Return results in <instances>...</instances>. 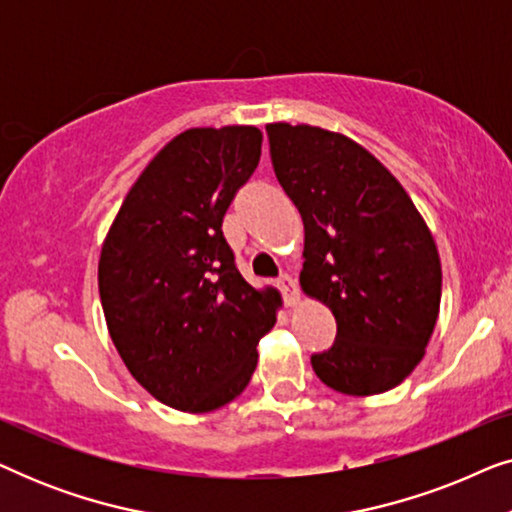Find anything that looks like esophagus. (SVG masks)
<instances>
[{
  "label": "esophagus",
  "mask_w": 512,
  "mask_h": 512,
  "mask_svg": "<svg viewBox=\"0 0 512 512\" xmlns=\"http://www.w3.org/2000/svg\"><path fill=\"white\" fill-rule=\"evenodd\" d=\"M277 286H279V291L284 293L286 305H296V303H298L300 296H298V284H296V279H293L291 275H282V277L277 279Z\"/></svg>",
  "instance_id": "1"
}]
</instances>
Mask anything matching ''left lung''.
Wrapping results in <instances>:
<instances>
[{
  "label": "left lung",
  "instance_id": "1",
  "mask_svg": "<svg viewBox=\"0 0 512 512\" xmlns=\"http://www.w3.org/2000/svg\"><path fill=\"white\" fill-rule=\"evenodd\" d=\"M277 181L305 226L300 286L338 335L312 356L326 387L373 396L424 359L440 310L436 242L398 179L361 144L314 125H265Z\"/></svg>",
  "mask_w": 512,
  "mask_h": 512
}]
</instances>
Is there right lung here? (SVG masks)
I'll use <instances>...</instances> for the list:
<instances>
[{"label": "right lung", "instance_id": "1", "mask_svg": "<svg viewBox=\"0 0 512 512\" xmlns=\"http://www.w3.org/2000/svg\"><path fill=\"white\" fill-rule=\"evenodd\" d=\"M254 125L191 128L156 153L102 244L97 284L111 340L132 377L181 412L247 389L279 291L240 275L221 223L261 158Z\"/></svg>", "mask_w": 512, "mask_h": 512}]
</instances>
